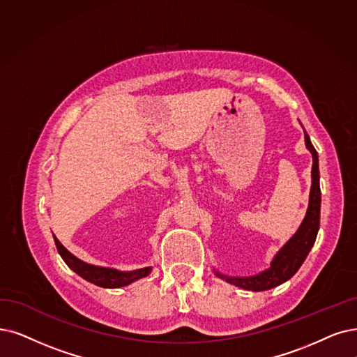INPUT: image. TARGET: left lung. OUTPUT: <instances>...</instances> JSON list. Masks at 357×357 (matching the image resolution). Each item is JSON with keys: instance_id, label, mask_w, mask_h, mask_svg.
I'll return each mask as SVG.
<instances>
[{"instance_id": "1", "label": "left lung", "mask_w": 357, "mask_h": 357, "mask_svg": "<svg viewBox=\"0 0 357 357\" xmlns=\"http://www.w3.org/2000/svg\"><path fill=\"white\" fill-rule=\"evenodd\" d=\"M305 144L310 151L313 165H312V188L309 197V208L306 217L298 228L297 233L290 238L289 243L284 246L274 258L271 268L264 273L253 277H225L217 273V275L227 282L234 284L237 287L252 291H265L274 289L284 281L291 278L296 271L301 268L309 250L312 249L319 228V213H321V189H319V168H318V153L310 144L309 135L305 132Z\"/></svg>"}]
</instances>
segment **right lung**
Here are the masks:
<instances>
[{
    "instance_id": "obj_1",
    "label": "right lung",
    "mask_w": 357,
    "mask_h": 357,
    "mask_svg": "<svg viewBox=\"0 0 357 357\" xmlns=\"http://www.w3.org/2000/svg\"><path fill=\"white\" fill-rule=\"evenodd\" d=\"M54 241L56 250H59L60 256L63 258V261L67 264L68 268H71L75 271L76 274H79L82 278H84L86 281L96 284L99 287L104 289H119L123 286H127L139 278H144L151 273V268H142V269H136V271H129V273H121V271L112 269V268H104V266H95V265H89L84 264L80 259H77L76 256L71 255L61 243L54 236Z\"/></svg>"
}]
</instances>
